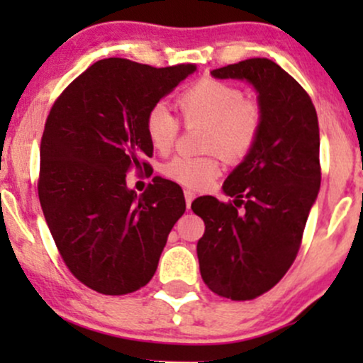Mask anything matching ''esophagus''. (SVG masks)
Returning <instances> with one entry per match:
<instances>
[{
  "mask_svg": "<svg viewBox=\"0 0 363 363\" xmlns=\"http://www.w3.org/2000/svg\"><path fill=\"white\" fill-rule=\"evenodd\" d=\"M194 196H196V194L193 193V191H189V189L184 191V198H186V205H187V208H191V203H193Z\"/></svg>",
  "mask_w": 363,
  "mask_h": 363,
  "instance_id": "1",
  "label": "esophagus"
}]
</instances>
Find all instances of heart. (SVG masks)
<instances>
[{
	"label": "heart",
	"instance_id": "b5f03b06",
	"mask_svg": "<svg viewBox=\"0 0 363 363\" xmlns=\"http://www.w3.org/2000/svg\"><path fill=\"white\" fill-rule=\"evenodd\" d=\"M176 104L186 124H206L205 148L230 162L244 160L259 140L262 112L256 102L244 101L239 86L218 78H199L177 95ZM179 119L157 104L145 116V133L152 147L165 153L177 141ZM165 176L191 187H208L222 174L218 153L205 157H176L164 167Z\"/></svg>",
	"mask_w": 363,
	"mask_h": 363
}]
</instances>
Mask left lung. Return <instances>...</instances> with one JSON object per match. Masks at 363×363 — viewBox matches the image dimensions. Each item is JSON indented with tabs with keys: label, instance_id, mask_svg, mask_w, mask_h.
I'll return each mask as SVG.
<instances>
[{
	"label": "left lung",
	"instance_id": "8db88e82",
	"mask_svg": "<svg viewBox=\"0 0 363 363\" xmlns=\"http://www.w3.org/2000/svg\"><path fill=\"white\" fill-rule=\"evenodd\" d=\"M256 89L262 128L252 152L223 182L225 194L194 199L205 222L199 272L211 291L252 301L289 272L320 186L319 123L309 94L277 62L251 57L211 72Z\"/></svg>",
	"mask_w": 363,
	"mask_h": 363
}]
</instances>
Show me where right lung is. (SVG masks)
<instances>
[{
    "label": "right lung",
    "mask_w": 363,
    "mask_h": 363,
    "mask_svg": "<svg viewBox=\"0 0 363 363\" xmlns=\"http://www.w3.org/2000/svg\"><path fill=\"white\" fill-rule=\"evenodd\" d=\"M196 65L153 68L109 57L62 90L45 119L37 191L62 261L104 295H126L152 280L174 223L186 211L176 182L153 177L136 196L126 174L150 172L145 116Z\"/></svg>",
    "instance_id": "obj_1"
}]
</instances>
